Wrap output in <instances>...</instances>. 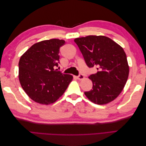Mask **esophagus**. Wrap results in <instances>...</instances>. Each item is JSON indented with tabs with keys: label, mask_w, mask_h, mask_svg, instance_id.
I'll return each instance as SVG.
<instances>
[{
	"label": "esophagus",
	"mask_w": 146,
	"mask_h": 146,
	"mask_svg": "<svg viewBox=\"0 0 146 146\" xmlns=\"http://www.w3.org/2000/svg\"><path fill=\"white\" fill-rule=\"evenodd\" d=\"M84 78L85 77H84V76L83 74H80L77 77V78L78 79V80H83V79H84Z\"/></svg>",
	"instance_id": "obj_1"
}]
</instances>
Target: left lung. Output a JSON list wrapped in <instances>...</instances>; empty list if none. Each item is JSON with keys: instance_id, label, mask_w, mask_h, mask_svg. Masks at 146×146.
<instances>
[{"instance_id": "left-lung-1", "label": "left lung", "mask_w": 146, "mask_h": 146, "mask_svg": "<svg viewBox=\"0 0 146 146\" xmlns=\"http://www.w3.org/2000/svg\"><path fill=\"white\" fill-rule=\"evenodd\" d=\"M89 68L97 66L98 72L89 78L92 89L85 92L88 99L107 104L120 94L129 77V66L123 48L105 36L90 35L74 39Z\"/></svg>"}]
</instances>
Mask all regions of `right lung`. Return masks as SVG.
I'll use <instances>...</instances> for the list:
<instances>
[{
    "mask_svg": "<svg viewBox=\"0 0 146 146\" xmlns=\"http://www.w3.org/2000/svg\"><path fill=\"white\" fill-rule=\"evenodd\" d=\"M63 39H51L35 43L21 56L19 79L23 89L33 101L42 105L54 103L67 89L73 77L56 71Z\"/></svg>",
    "mask_w": 146,
    "mask_h": 146,
    "instance_id": "1",
    "label": "right lung"
}]
</instances>
